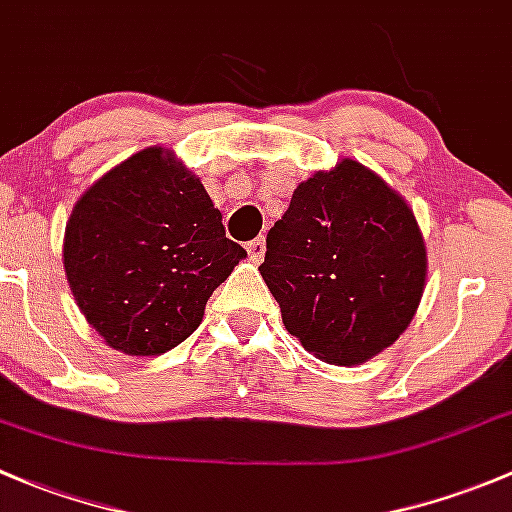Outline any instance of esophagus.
Wrapping results in <instances>:
<instances>
[{
	"mask_svg": "<svg viewBox=\"0 0 512 512\" xmlns=\"http://www.w3.org/2000/svg\"><path fill=\"white\" fill-rule=\"evenodd\" d=\"M246 251H249L251 261L261 263L263 256H266V239H263V236H258V239L249 241V244H246Z\"/></svg>",
	"mask_w": 512,
	"mask_h": 512,
	"instance_id": "34e87169",
	"label": "esophagus"
}]
</instances>
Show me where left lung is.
I'll list each match as a JSON object with an SVG mask.
<instances>
[{"label":"left lung","mask_w":512,"mask_h":512,"mask_svg":"<svg viewBox=\"0 0 512 512\" xmlns=\"http://www.w3.org/2000/svg\"><path fill=\"white\" fill-rule=\"evenodd\" d=\"M258 271L288 333L318 360L352 367L409 328L426 288V244L402 194L345 157L295 187Z\"/></svg>","instance_id":"obj_1"}]
</instances>
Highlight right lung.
<instances>
[{
	"label": "right lung",
	"instance_id": "add662e5",
	"mask_svg": "<svg viewBox=\"0 0 512 512\" xmlns=\"http://www.w3.org/2000/svg\"><path fill=\"white\" fill-rule=\"evenodd\" d=\"M241 258L202 179L162 145L96 179L63 234L76 305L105 345L130 357L187 340Z\"/></svg>",
	"mask_w": 512,
	"mask_h": 512
}]
</instances>
